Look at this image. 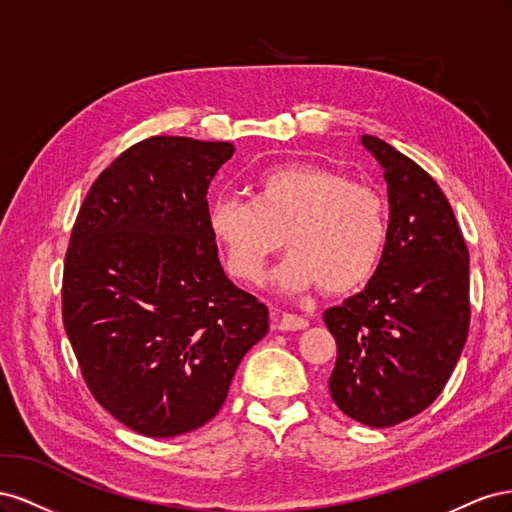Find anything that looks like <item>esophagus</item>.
Here are the masks:
<instances>
[{"label":"esophagus","mask_w":512,"mask_h":512,"mask_svg":"<svg viewBox=\"0 0 512 512\" xmlns=\"http://www.w3.org/2000/svg\"><path fill=\"white\" fill-rule=\"evenodd\" d=\"M307 320L301 316H294V314H282L280 320H277V329L280 331H301L307 329Z\"/></svg>","instance_id":"esophagus-1"}]
</instances>
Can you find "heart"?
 Segmentation results:
<instances>
[{
    "mask_svg": "<svg viewBox=\"0 0 512 512\" xmlns=\"http://www.w3.org/2000/svg\"><path fill=\"white\" fill-rule=\"evenodd\" d=\"M207 228L237 282H258L284 239L290 254L275 273L277 286L350 294L380 267L389 205L380 190L354 183L342 170L294 162L265 170L254 181L252 200H213Z\"/></svg>",
    "mask_w": 512,
    "mask_h": 512,
    "instance_id": "heart-1",
    "label": "heart"
}]
</instances>
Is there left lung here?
I'll use <instances>...</instances> for the list:
<instances>
[{
    "instance_id": "1",
    "label": "left lung",
    "mask_w": 512,
    "mask_h": 512,
    "mask_svg": "<svg viewBox=\"0 0 512 512\" xmlns=\"http://www.w3.org/2000/svg\"><path fill=\"white\" fill-rule=\"evenodd\" d=\"M361 143L389 183V243L365 290L329 307L337 342L329 391L369 427H393L433 404L470 329V254L440 185L376 136Z\"/></svg>"
}]
</instances>
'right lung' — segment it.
<instances>
[{"label":"right lung","mask_w":512,"mask_h":512,"mask_svg":"<svg viewBox=\"0 0 512 512\" xmlns=\"http://www.w3.org/2000/svg\"><path fill=\"white\" fill-rule=\"evenodd\" d=\"M235 147L151 136L91 185L64 262L61 316L98 404L149 438L220 412L269 331V309L232 284L207 228V190Z\"/></svg>","instance_id":"right-lung-1"}]
</instances>
